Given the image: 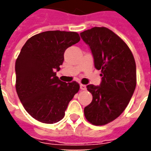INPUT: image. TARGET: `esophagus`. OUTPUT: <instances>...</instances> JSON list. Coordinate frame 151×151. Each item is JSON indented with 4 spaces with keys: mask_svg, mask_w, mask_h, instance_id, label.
<instances>
[{
    "mask_svg": "<svg viewBox=\"0 0 151 151\" xmlns=\"http://www.w3.org/2000/svg\"><path fill=\"white\" fill-rule=\"evenodd\" d=\"M80 89H81L82 91H84V90L86 89V87L85 85H83V84H80Z\"/></svg>",
    "mask_w": 151,
    "mask_h": 151,
    "instance_id": "obj_1",
    "label": "esophagus"
}]
</instances>
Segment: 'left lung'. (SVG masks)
<instances>
[{"label": "left lung", "mask_w": 151, "mask_h": 151, "mask_svg": "<svg viewBox=\"0 0 151 151\" xmlns=\"http://www.w3.org/2000/svg\"><path fill=\"white\" fill-rule=\"evenodd\" d=\"M94 56L95 67L101 70L100 86H86L93 96L84 108L86 120L104 125L122 113L133 96L137 84L136 63L129 47L107 27H93L82 32Z\"/></svg>", "instance_id": "left-lung-1"}]
</instances>
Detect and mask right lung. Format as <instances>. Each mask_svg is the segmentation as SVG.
I'll return each instance as SVG.
<instances>
[{"label":"right lung","instance_id":"1","mask_svg":"<svg viewBox=\"0 0 151 151\" xmlns=\"http://www.w3.org/2000/svg\"><path fill=\"white\" fill-rule=\"evenodd\" d=\"M80 41L73 31H48L26 42L15 63L16 91L25 110L45 124L62 120L70 100L79 91L77 82L66 83L56 76L69 47Z\"/></svg>","mask_w":151,"mask_h":151}]
</instances>
